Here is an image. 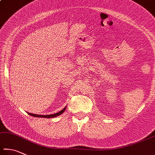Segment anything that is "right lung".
<instances>
[{
    "mask_svg": "<svg viewBox=\"0 0 155 155\" xmlns=\"http://www.w3.org/2000/svg\"><path fill=\"white\" fill-rule=\"evenodd\" d=\"M66 109V107L64 108L63 110H61V111L58 112L55 114H51V115H36V114H33V113H28L29 115L31 116L35 117H43V118H52V117H57L60 115H61L64 111H65Z\"/></svg>",
    "mask_w": 155,
    "mask_h": 155,
    "instance_id": "1",
    "label": "right lung"
}]
</instances>
